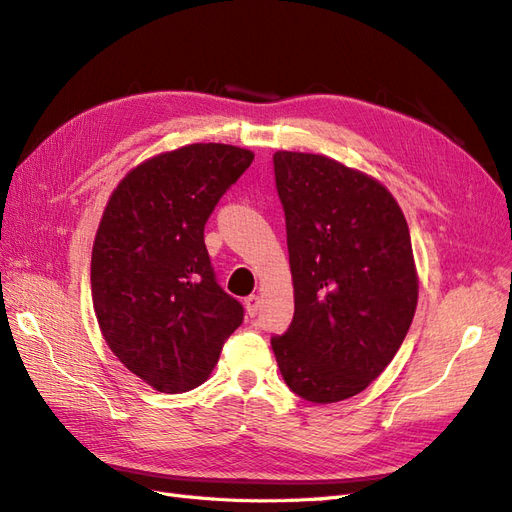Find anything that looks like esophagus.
<instances>
[{"label": "esophagus", "mask_w": 512, "mask_h": 512, "mask_svg": "<svg viewBox=\"0 0 512 512\" xmlns=\"http://www.w3.org/2000/svg\"><path fill=\"white\" fill-rule=\"evenodd\" d=\"M258 309H260V297L258 294H250V297L245 299V312H247V316H256L258 314Z\"/></svg>", "instance_id": "esophagus-1"}]
</instances>
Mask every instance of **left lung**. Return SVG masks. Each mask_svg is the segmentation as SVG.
<instances>
[{"label":"left lung","instance_id":"1","mask_svg":"<svg viewBox=\"0 0 512 512\" xmlns=\"http://www.w3.org/2000/svg\"><path fill=\"white\" fill-rule=\"evenodd\" d=\"M294 318L271 346L292 393L335 404L365 391L410 329L418 280L393 194L327 156L277 151Z\"/></svg>","mask_w":512,"mask_h":512}]
</instances>
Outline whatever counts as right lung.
<instances>
[{"instance_id": "right-lung-1", "label": "right lung", "mask_w": 512, "mask_h": 512, "mask_svg": "<svg viewBox=\"0 0 512 512\" xmlns=\"http://www.w3.org/2000/svg\"><path fill=\"white\" fill-rule=\"evenodd\" d=\"M254 153L194 143L160 153L119 181L91 252V297L108 348L160 393L203 384L243 305L226 294L205 247L218 200Z\"/></svg>"}]
</instances>
